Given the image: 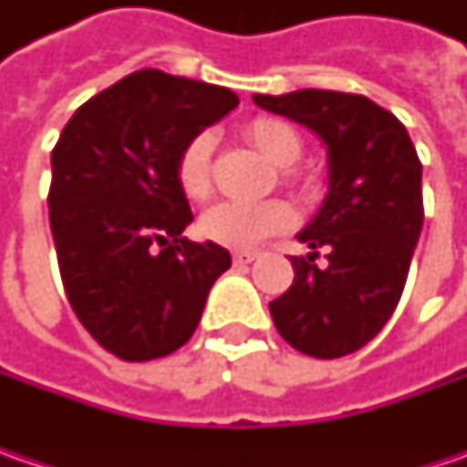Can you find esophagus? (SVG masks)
<instances>
[{"label":"esophagus","instance_id":"34e87169","mask_svg":"<svg viewBox=\"0 0 467 467\" xmlns=\"http://www.w3.org/2000/svg\"><path fill=\"white\" fill-rule=\"evenodd\" d=\"M257 260V252H236L234 254V265H249Z\"/></svg>","mask_w":467,"mask_h":467}]
</instances>
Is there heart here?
Returning a JSON list of instances; mask_svg holds the SVG:
<instances>
[{"mask_svg":"<svg viewBox=\"0 0 467 467\" xmlns=\"http://www.w3.org/2000/svg\"><path fill=\"white\" fill-rule=\"evenodd\" d=\"M246 142L265 155L273 166H291L301 155V137L298 132L280 121V119H254L244 127ZM210 155H213V137H192L176 161V182L189 200H205L213 187L210 179ZM285 182H296L291 171H283ZM294 223V210L283 200H265V202H218L207 207L200 218V234L207 242L221 244L228 249H252L265 239L283 234Z\"/></svg>","mask_w":467,"mask_h":467,"instance_id":"1","label":"heart"}]
</instances>
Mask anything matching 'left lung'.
I'll return each mask as SVG.
<instances>
[{"label":"left lung","mask_w":467,"mask_h":467,"mask_svg":"<svg viewBox=\"0 0 467 467\" xmlns=\"http://www.w3.org/2000/svg\"><path fill=\"white\" fill-rule=\"evenodd\" d=\"M254 103L312 130L327 148V197L296 239L294 283L270 301L285 343L340 358L364 348L392 317L423 225L421 161L408 130L374 100L337 90L254 96ZM328 265H313L318 249Z\"/></svg>","instance_id":"1"}]
</instances>
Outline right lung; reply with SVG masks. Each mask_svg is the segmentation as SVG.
Returning <instances> with one entry per match:
<instances>
[{
    "label": "right lung",
    "mask_w": 467,
    "mask_h": 467,
    "mask_svg": "<svg viewBox=\"0 0 467 467\" xmlns=\"http://www.w3.org/2000/svg\"><path fill=\"white\" fill-rule=\"evenodd\" d=\"M239 106L221 85L140 69L75 111L51 153L48 221L64 291L85 330L124 361L182 348L231 267L189 242L176 161Z\"/></svg>",
    "instance_id": "add662e5"
}]
</instances>
